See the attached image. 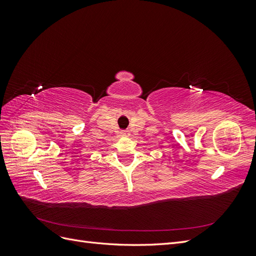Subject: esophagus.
Instances as JSON below:
<instances>
[{"label": "esophagus", "instance_id": "obj_1", "mask_svg": "<svg viewBox=\"0 0 256 256\" xmlns=\"http://www.w3.org/2000/svg\"><path fill=\"white\" fill-rule=\"evenodd\" d=\"M122 134H124V136H129V132H128V131H124V132H122Z\"/></svg>", "mask_w": 256, "mask_h": 256}]
</instances>
